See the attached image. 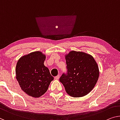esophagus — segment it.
<instances>
[{
    "mask_svg": "<svg viewBox=\"0 0 120 120\" xmlns=\"http://www.w3.org/2000/svg\"><path fill=\"white\" fill-rule=\"evenodd\" d=\"M59 78H60V75H57L56 76H55V77L54 78H55V79L58 80L59 79Z\"/></svg>",
    "mask_w": 120,
    "mask_h": 120,
    "instance_id": "esophagus-1",
    "label": "esophagus"
}]
</instances>
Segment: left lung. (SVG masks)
I'll return each mask as SVG.
<instances>
[{
  "instance_id": "obj_1",
  "label": "left lung",
  "mask_w": 120,
  "mask_h": 120,
  "mask_svg": "<svg viewBox=\"0 0 120 120\" xmlns=\"http://www.w3.org/2000/svg\"><path fill=\"white\" fill-rule=\"evenodd\" d=\"M68 73L60 81L65 90L74 98L82 97L92 90L99 77V66L93 56L80 51H70L65 55Z\"/></svg>"
}]
</instances>
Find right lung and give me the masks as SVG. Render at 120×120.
Returning <instances> with one entry per match:
<instances>
[{"label":"right lung","instance_id":"add662e5","mask_svg":"<svg viewBox=\"0 0 120 120\" xmlns=\"http://www.w3.org/2000/svg\"><path fill=\"white\" fill-rule=\"evenodd\" d=\"M45 59V54L35 51L20 57L16 65V79L21 89L33 98H39L45 93L54 79L44 65Z\"/></svg>","mask_w":120,"mask_h":120}]
</instances>
